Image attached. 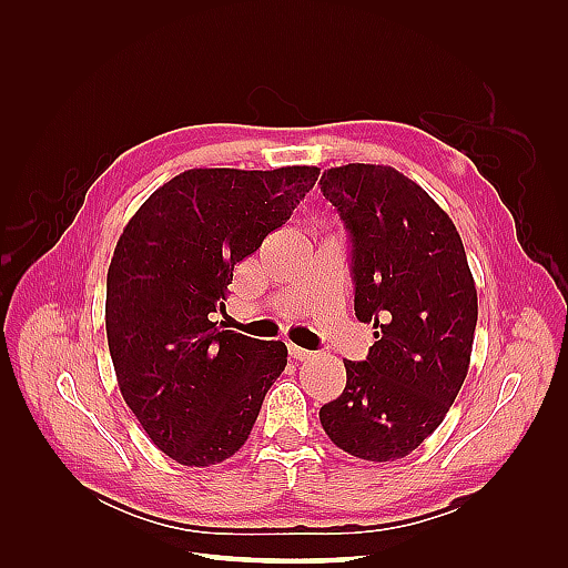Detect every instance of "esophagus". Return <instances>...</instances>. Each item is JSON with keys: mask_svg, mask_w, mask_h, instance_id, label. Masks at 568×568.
<instances>
[{"mask_svg": "<svg viewBox=\"0 0 568 568\" xmlns=\"http://www.w3.org/2000/svg\"><path fill=\"white\" fill-rule=\"evenodd\" d=\"M288 357H294L296 363H305V359L313 357V353L305 351V348H298V346H294V343H291V346H288Z\"/></svg>", "mask_w": 568, "mask_h": 568, "instance_id": "esophagus-1", "label": "esophagus"}]
</instances>
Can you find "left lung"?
I'll list each match as a JSON object with an SVG mask.
<instances>
[{"mask_svg":"<svg viewBox=\"0 0 568 568\" xmlns=\"http://www.w3.org/2000/svg\"><path fill=\"white\" fill-rule=\"evenodd\" d=\"M320 189L351 232L355 315L376 329L365 363L343 359L346 388L320 422L343 453L393 462L436 432L467 379L476 284L450 215L395 168H329Z\"/></svg>","mask_w":568,"mask_h":568,"instance_id":"8db88e82","label":"left lung"}]
</instances>
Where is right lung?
I'll use <instances>...</instances> for the list:
<instances>
[{
	"mask_svg": "<svg viewBox=\"0 0 568 568\" xmlns=\"http://www.w3.org/2000/svg\"><path fill=\"white\" fill-rule=\"evenodd\" d=\"M320 168H194L159 186L120 234L106 336L120 393L146 436L184 467L246 443L286 367L282 341L217 329L234 265L282 227Z\"/></svg>",
	"mask_w": 568,
	"mask_h": 568,
	"instance_id": "right-lung-1",
	"label": "right lung"
}]
</instances>
